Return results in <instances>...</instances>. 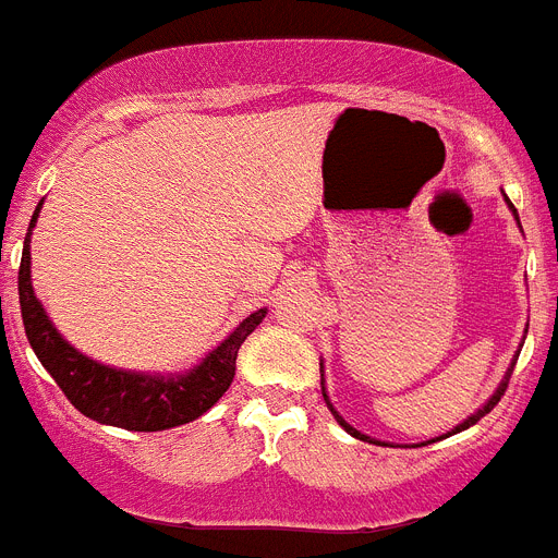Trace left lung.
Listing matches in <instances>:
<instances>
[{
  "label": "left lung",
  "mask_w": 558,
  "mask_h": 558,
  "mask_svg": "<svg viewBox=\"0 0 558 558\" xmlns=\"http://www.w3.org/2000/svg\"><path fill=\"white\" fill-rule=\"evenodd\" d=\"M505 202H508V207H510V210H513V219H517V222H519V214H517V207H513V202H510V199H508V196H505ZM519 228H522V225H519ZM524 333H527V330H524ZM519 351H522V348H519ZM519 351H517V356L510 359V367H508V371H505V376H501V381H499V388H496V390H494V396H490V399H487V402H485V404H482V408H478V411H476V413H471V416L464 418L462 425H456V427H453V430H448V434H445V436H453V434H459V430H464V427H471V425H476L478 418L485 416V413H490V411H494V404H496V402H499L501 396H505V388H508V381H510V373H513V367H517V359H519ZM319 371H322V362H319ZM322 396H325V402H328V408H330V413H333V418H336V422H339V425H342V427H344V430H348V434H351V436H356V439H362V441H376V439H373V436L362 434V430H356V427H353V425H348V422H344V418H342V413L336 411V408H333V402H330V396H328V390H325V371H322ZM439 439H441V436H439Z\"/></svg>",
  "instance_id": "left-lung-1"
}]
</instances>
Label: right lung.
<instances>
[{
	"label": "right lung",
	"mask_w": 558,
	"mask_h": 558,
	"mask_svg": "<svg viewBox=\"0 0 558 558\" xmlns=\"http://www.w3.org/2000/svg\"><path fill=\"white\" fill-rule=\"evenodd\" d=\"M45 202V199H41ZM41 202L36 205L31 228H27L25 247H22L20 265V307L25 322L27 342L39 356L41 367L53 376L62 393L87 418L99 425L124 427V430H168V427L187 425L193 418L207 413L230 381L236 376V353L247 336L256 330L268 307H259L242 319L236 328L216 344L214 351L196 362L187 371L179 373H147L124 371V367L102 365L96 359L76 351L68 339L50 322L48 311L34 293L31 282V230L36 228Z\"/></svg>",
	"instance_id": "obj_1"
}]
</instances>
